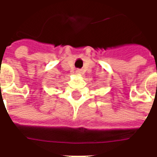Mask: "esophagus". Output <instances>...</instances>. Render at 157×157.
I'll list each match as a JSON object with an SVG mask.
<instances>
[{"label": "esophagus", "instance_id": "esophagus-1", "mask_svg": "<svg viewBox=\"0 0 157 157\" xmlns=\"http://www.w3.org/2000/svg\"><path fill=\"white\" fill-rule=\"evenodd\" d=\"M76 73H80V71H76Z\"/></svg>", "mask_w": 157, "mask_h": 157}]
</instances>
